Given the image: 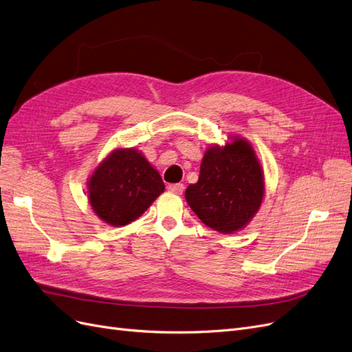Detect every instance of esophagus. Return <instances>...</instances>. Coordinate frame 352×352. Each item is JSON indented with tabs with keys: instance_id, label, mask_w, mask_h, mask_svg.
<instances>
[{
	"instance_id": "1",
	"label": "esophagus",
	"mask_w": 352,
	"mask_h": 352,
	"mask_svg": "<svg viewBox=\"0 0 352 352\" xmlns=\"http://www.w3.org/2000/svg\"><path fill=\"white\" fill-rule=\"evenodd\" d=\"M166 188H168V191L174 192V195H183V191H184V184H181V183H177V184H169Z\"/></svg>"
}]
</instances>
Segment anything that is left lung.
I'll return each instance as SVG.
<instances>
[{
	"label": "left lung",
	"mask_w": 352,
	"mask_h": 352,
	"mask_svg": "<svg viewBox=\"0 0 352 352\" xmlns=\"http://www.w3.org/2000/svg\"><path fill=\"white\" fill-rule=\"evenodd\" d=\"M263 192V174L254 151L247 140L234 139L205 153L199 181L187 187L186 199L209 228L231 234L254 217Z\"/></svg>",
	"instance_id": "8db88e82"
}]
</instances>
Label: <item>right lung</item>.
<instances>
[{"mask_svg":"<svg viewBox=\"0 0 352 352\" xmlns=\"http://www.w3.org/2000/svg\"><path fill=\"white\" fill-rule=\"evenodd\" d=\"M165 190L164 181L134 149L112 152L89 181V201L98 217L112 226L138 219Z\"/></svg>","mask_w":352,"mask_h":352,"instance_id":"right-lung-1","label":"right lung"}]
</instances>
